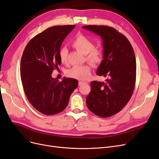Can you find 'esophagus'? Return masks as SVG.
<instances>
[{"label": "esophagus", "mask_w": 159, "mask_h": 159, "mask_svg": "<svg viewBox=\"0 0 159 159\" xmlns=\"http://www.w3.org/2000/svg\"><path fill=\"white\" fill-rule=\"evenodd\" d=\"M85 84L84 82H83V81H79V86H82L83 84Z\"/></svg>", "instance_id": "34e87169"}]
</instances>
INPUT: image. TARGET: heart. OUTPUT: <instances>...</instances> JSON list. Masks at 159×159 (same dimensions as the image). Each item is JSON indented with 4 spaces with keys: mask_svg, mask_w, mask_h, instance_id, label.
<instances>
[{
    "mask_svg": "<svg viewBox=\"0 0 159 159\" xmlns=\"http://www.w3.org/2000/svg\"><path fill=\"white\" fill-rule=\"evenodd\" d=\"M74 48L86 55V60L93 67H98L103 61V52L98 48H95V43L86 35H77L72 43ZM60 61L63 64L68 63V50L63 47L59 52ZM67 76L79 80H87L91 76V69L88 65L75 66L66 71Z\"/></svg>",
    "mask_w": 159,
    "mask_h": 159,
    "instance_id": "heart-1",
    "label": "heart"
}]
</instances>
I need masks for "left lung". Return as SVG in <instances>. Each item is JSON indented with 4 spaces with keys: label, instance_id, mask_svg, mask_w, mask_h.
Instances as JSON below:
<instances>
[{
    "label": "left lung",
    "instance_id": "obj_1",
    "mask_svg": "<svg viewBox=\"0 0 159 159\" xmlns=\"http://www.w3.org/2000/svg\"><path fill=\"white\" fill-rule=\"evenodd\" d=\"M83 28L103 39V61L96 74L107 79L105 83L91 82L86 105L93 114L107 118L120 111L132 96L136 79L134 51L128 39L113 27L85 25Z\"/></svg>",
    "mask_w": 159,
    "mask_h": 159
}]
</instances>
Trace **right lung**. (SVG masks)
Masks as SVG:
<instances>
[{
  "label": "right lung",
  "mask_w": 159,
  "mask_h": 159,
  "mask_svg": "<svg viewBox=\"0 0 159 159\" xmlns=\"http://www.w3.org/2000/svg\"><path fill=\"white\" fill-rule=\"evenodd\" d=\"M75 25L49 27L34 37L23 51L20 63L21 80L28 101L41 113L53 115L67 106L70 96L77 88L78 80L52 77L58 68L61 46Z\"/></svg>",
  "instance_id": "right-lung-1"
}]
</instances>
